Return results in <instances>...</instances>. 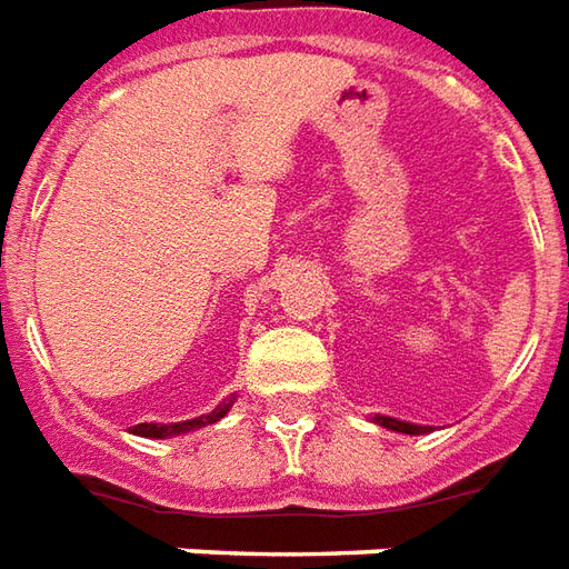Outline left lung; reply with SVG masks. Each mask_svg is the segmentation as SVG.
<instances>
[{
	"mask_svg": "<svg viewBox=\"0 0 569 569\" xmlns=\"http://www.w3.org/2000/svg\"><path fill=\"white\" fill-rule=\"evenodd\" d=\"M373 422H377V426H382V429H392V432H405V435H422V432H429L426 426H413V422L392 420V417H373Z\"/></svg>",
	"mask_w": 569,
	"mask_h": 569,
	"instance_id": "1",
	"label": "left lung"
}]
</instances>
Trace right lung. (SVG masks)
Segmentation results:
<instances>
[{
  "mask_svg": "<svg viewBox=\"0 0 569 569\" xmlns=\"http://www.w3.org/2000/svg\"><path fill=\"white\" fill-rule=\"evenodd\" d=\"M236 398H227V401H220V405L213 407L211 413H201L196 420H187V422H140L134 426L131 432L140 435V438H171V435H183V432H196L201 426H211V422L223 420L227 417V410L232 407Z\"/></svg>",
  "mask_w": 569,
  "mask_h": 569,
  "instance_id": "right-lung-1",
  "label": "right lung"
}]
</instances>
